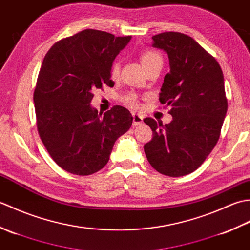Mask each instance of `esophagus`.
Listing matches in <instances>:
<instances>
[{
    "label": "esophagus",
    "instance_id": "1",
    "mask_svg": "<svg viewBox=\"0 0 250 250\" xmlns=\"http://www.w3.org/2000/svg\"><path fill=\"white\" fill-rule=\"evenodd\" d=\"M132 116H133V125H140L143 124V116L142 115L134 113Z\"/></svg>",
    "mask_w": 250,
    "mask_h": 250
}]
</instances>
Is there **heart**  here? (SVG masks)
<instances>
[{
  "label": "heart",
  "instance_id": "1",
  "mask_svg": "<svg viewBox=\"0 0 250 250\" xmlns=\"http://www.w3.org/2000/svg\"><path fill=\"white\" fill-rule=\"evenodd\" d=\"M141 62L144 68L156 64V63H162V58L161 56L158 54V52L153 51V50H145L144 52H142L141 55ZM119 73V63L118 62H114L113 65H111L110 68V74L113 77H116L118 75ZM125 103L130 105V106H135L137 105V101H136V97L134 94H128L125 99Z\"/></svg>",
  "mask_w": 250,
  "mask_h": 250
}]
</instances>
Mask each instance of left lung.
Returning <instances> with one entry per match:
<instances>
[{"instance_id":"left-lung-1","label":"left lung","mask_w":250,"mask_h":250,"mask_svg":"<svg viewBox=\"0 0 250 250\" xmlns=\"http://www.w3.org/2000/svg\"><path fill=\"white\" fill-rule=\"evenodd\" d=\"M152 41V47L168 56L171 71L164 76L159 100L171 106L173 120L162 125L144 119L153 133L144 150L156 171L179 177L195 171L219 140L228 110L224 74L215 58L192 37L164 32Z\"/></svg>"}]
</instances>
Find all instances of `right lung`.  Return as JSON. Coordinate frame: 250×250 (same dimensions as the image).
Here are the masks:
<instances>
[{
  "mask_svg": "<svg viewBox=\"0 0 250 250\" xmlns=\"http://www.w3.org/2000/svg\"><path fill=\"white\" fill-rule=\"evenodd\" d=\"M131 36L87 29L65 37L47 52L37 77L34 104L37 131L58 166L86 176L103 168L116 140L133 121L120 105L99 114L93 90L114 87L110 68Z\"/></svg>",
  "mask_w": 250,
  "mask_h": 250,
  "instance_id": "right-lung-1",
  "label": "right lung"
}]
</instances>
